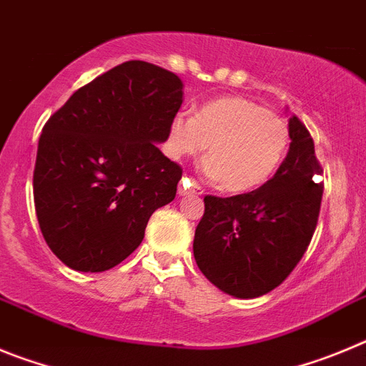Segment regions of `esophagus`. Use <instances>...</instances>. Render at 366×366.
Returning <instances> with one entry per match:
<instances>
[{
    "mask_svg": "<svg viewBox=\"0 0 366 366\" xmlns=\"http://www.w3.org/2000/svg\"><path fill=\"white\" fill-rule=\"evenodd\" d=\"M179 193L180 195H202L204 189H202V186H199V184L195 182V180H191V179H187V177H184V179L180 180Z\"/></svg>",
    "mask_w": 366,
    "mask_h": 366,
    "instance_id": "esophagus-1",
    "label": "esophagus"
}]
</instances>
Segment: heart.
<instances>
[{
	"instance_id": "heart-1",
	"label": "heart",
	"mask_w": 366,
	"mask_h": 366,
	"mask_svg": "<svg viewBox=\"0 0 366 366\" xmlns=\"http://www.w3.org/2000/svg\"><path fill=\"white\" fill-rule=\"evenodd\" d=\"M202 171L229 193H246L268 182L290 146V127L281 117L246 98L207 102L197 114L179 113L169 127L173 157L206 149Z\"/></svg>"
}]
</instances>
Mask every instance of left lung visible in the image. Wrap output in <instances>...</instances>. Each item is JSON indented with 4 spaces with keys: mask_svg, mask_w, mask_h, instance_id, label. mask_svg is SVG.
I'll return each instance as SVG.
<instances>
[{
    "mask_svg": "<svg viewBox=\"0 0 366 366\" xmlns=\"http://www.w3.org/2000/svg\"><path fill=\"white\" fill-rule=\"evenodd\" d=\"M290 151L277 173L259 189L235 197H204L195 229L197 266L224 294L239 299L277 288L310 246L321 212L322 167L314 140L290 117Z\"/></svg>",
    "mask_w": 366,
    "mask_h": 366,
    "instance_id": "8db88e82",
    "label": "left lung"
}]
</instances>
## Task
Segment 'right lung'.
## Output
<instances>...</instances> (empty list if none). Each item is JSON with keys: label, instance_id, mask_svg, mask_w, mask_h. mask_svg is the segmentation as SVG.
<instances>
[{"label": "right lung", "instance_id": "right-lung-1", "mask_svg": "<svg viewBox=\"0 0 366 366\" xmlns=\"http://www.w3.org/2000/svg\"><path fill=\"white\" fill-rule=\"evenodd\" d=\"M182 105L175 72L131 60L54 111L38 142L34 207L45 242L76 272H105L140 246L182 167L157 147Z\"/></svg>", "mask_w": 366, "mask_h": 366}]
</instances>
